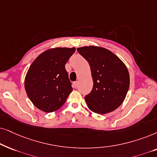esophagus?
<instances>
[{"instance_id":"34e87169","label":"esophagus","mask_w":157,"mask_h":157,"mask_svg":"<svg viewBox=\"0 0 157 157\" xmlns=\"http://www.w3.org/2000/svg\"><path fill=\"white\" fill-rule=\"evenodd\" d=\"M72 85H73V87L76 88V87H77V81H75V82H73Z\"/></svg>"}]
</instances>
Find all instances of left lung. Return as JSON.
Returning <instances> with one entry per match:
<instances>
[{"label": "left lung", "mask_w": 157, "mask_h": 157, "mask_svg": "<svg viewBox=\"0 0 157 157\" xmlns=\"http://www.w3.org/2000/svg\"><path fill=\"white\" fill-rule=\"evenodd\" d=\"M90 67L93 87L85 96L90 110L98 114L113 111L121 105L129 88V74L125 64L109 50L98 47L77 49Z\"/></svg>", "instance_id": "8db88e82"}]
</instances>
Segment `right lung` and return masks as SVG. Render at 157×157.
<instances>
[{"instance_id": "1", "label": "right lung", "mask_w": 157, "mask_h": 157, "mask_svg": "<svg viewBox=\"0 0 157 157\" xmlns=\"http://www.w3.org/2000/svg\"><path fill=\"white\" fill-rule=\"evenodd\" d=\"M75 48H55L41 54L29 67L25 90L33 105L51 113L62 107L72 91L65 64Z\"/></svg>"}]
</instances>
